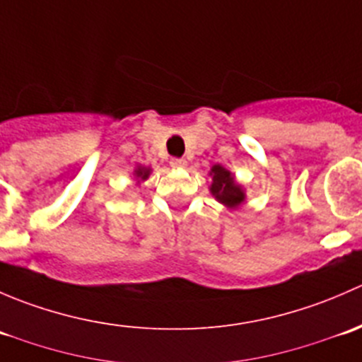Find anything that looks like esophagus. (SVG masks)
<instances>
[{
    "mask_svg": "<svg viewBox=\"0 0 362 362\" xmlns=\"http://www.w3.org/2000/svg\"><path fill=\"white\" fill-rule=\"evenodd\" d=\"M170 166H171V168H185V166H187V160L173 158V159L170 160Z\"/></svg>",
    "mask_w": 362,
    "mask_h": 362,
    "instance_id": "obj_1",
    "label": "esophagus"
}]
</instances>
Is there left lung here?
Returning a JSON list of instances; mask_svg holds the SVG:
<instances>
[{
    "label": "left lung",
    "mask_w": 362,
    "mask_h": 362,
    "mask_svg": "<svg viewBox=\"0 0 362 362\" xmlns=\"http://www.w3.org/2000/svg\"><path fill=\"white\" fill-rule=\"evenodd\" d=\"M210 192L217 202L226 204L228 208H236L245 202V192H243L242 185L236 184L235 175L231 171L226 170L221 164H214L210 170Z\"/></svg>",
    "instance_id": "left-lung-1"
}]
</instances>
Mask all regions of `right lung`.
<instances>
[{"label": "right lung", "mask_w": 362, "mask_h": 362, "mask_svg": "<svg viewBox=\"0 0 362 362\" xmlns=\"http://www.w3.org/2000/svg\"><path fill=\"white\" fill-rule=\"evenodd\" d=\"M151 168H145V166H138L136 170H134V177H136V180H140V182H144V180H147L148 178V175H151Z\"/></svg>", "instance_id": "1"}]
</instances>
